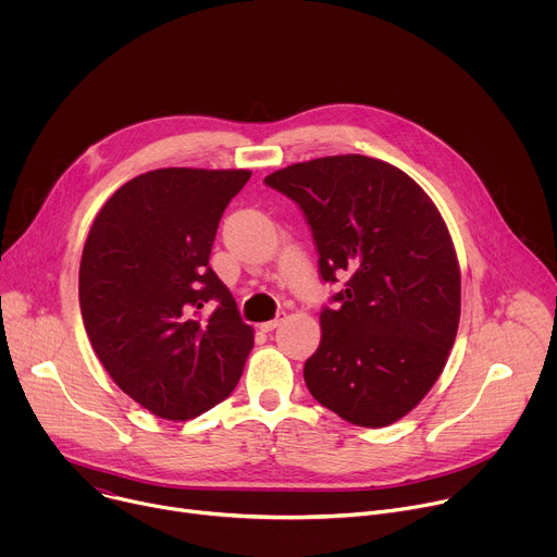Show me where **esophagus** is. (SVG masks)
Here are the masks:
<instances>
[{
    "mask_svg": "<svg viewBox=\"0 0 557 557\" xmlns=\"http://www.w3.org/2000/svg\"><path fill=\"white\" fill-rule=\"evenodd\" d=\"M284 320H286V317H284V312H282V314H277V317H275V320L260 324V331H262V333H271V331H275Z\"/></svg>",
    "mask_w": 557,
    "mask_h": 557,
    "instance_id": "1",
    "label": "esophagus"
}]
</instances>
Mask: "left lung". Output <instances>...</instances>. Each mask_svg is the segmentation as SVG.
I'll return each mask as SVG.
<instances>
[{
  "instance_id": "left-lung-1",
  "label": "left lung",
  "mask_w": 557,
  "mask_h": 557,
  "mask_svg": "<svg viewBox=\"0 0 557 557\" xmlns=\"http://www.w3.org/2000/svg\"><path fill=\"white\" fill-rule=\"evenodd\" d=\"M264 183L301 209L322 280H346L322 308L306 387L348 423L399 421L441 376L460 320V271L438 209L408 174L359 153Z\"/></svg>"
}]
</instances>
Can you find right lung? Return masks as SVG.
I'll return each instance as SVG.
<instances>
[{
  "label": "right lung",
  "mask_w": 557,
  "mask_h": 557,
  "mask_svg": "<svg viewBox=\"0 0 557 557\" xmlns=\"http://www.w3.org/2000/svg\"><path fill=\"white\" fill-rule=\"evenodd\" d=\"M247 170L168 168L125 183L99 211L78 269L92 348L151 414L187 421L224 401L253 348L209 267L220 218Z\"/></svg>",
  "instance_id": "right-lung-1"
}]
</instances>
